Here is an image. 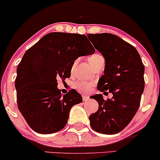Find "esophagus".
<instances>
[{
	"label": "esophagus",
	"instance_id": "34e87169",
	"mask_svg": "<svg viewBox=\"0 0 160 160\" xmlns=\"http://www.w3.org/2000/svg\"><path fill=\"white\" fill-rule=\"evenodd\" d=\"M88 99H89V97L85 96V95H83V96H82V100H83V102H86Z\"/></svg>",
	"mask_w": 160,
	"mask_h": 160
}]
</instances>
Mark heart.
I'll return each instance as SVG.
<instances>
[{"mask_svg": "<svg viewBox=\"0 0 160 160\" xmlns=\"http://www.w3.org/2000/svg\"><path fill=\"white\" fill-rule=\"evenodd\" d=\"M102 60H104V58L100 53H95L89 58V63L91 64L92 66L96 65V64H98L99 62L102 61ZM93 87H94V83L92 82L80 81L75 84V88L77 89V90L82 93L90 92L92 89H93Z\"/></svg>", "mask_w": 160, "mask_h": 160, "instance_id": "b5f03b06", "label": "heart"}]
</instances>
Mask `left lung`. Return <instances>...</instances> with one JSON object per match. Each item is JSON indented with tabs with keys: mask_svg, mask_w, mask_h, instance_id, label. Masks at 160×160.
I'll list each match as a JSON object with an SVG mask.
<instances>
[{
	"mask_svg": "<svg viewBox=\"0 0 160 160\" xmlns=\"http://www.w3.org/2000/svg\"><path fill=\"white\" fill-rule=\"evenodd\" d=\"M87 37L105 59L98 89L113 94L107 100L102 94L91 97L99 108L89 116L90 125L97 132L113 135L127 126L138 110L144 89V66L137 49L118 36L102 33Z\"/></svg>",
	"mask_w": 160,
	"mask_h": 160,
	"instance_id": "obj_1",
	"label": "left lung"
}]
</instances>
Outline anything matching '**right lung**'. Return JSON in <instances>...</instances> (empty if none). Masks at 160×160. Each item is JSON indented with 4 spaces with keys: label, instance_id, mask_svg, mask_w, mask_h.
I'll use <instances>...</instances> for the list:
<instances>
[{
    "label": "right lung",
    "instance_id": "obj_1",
    "mask_svg": "<svg viewBox=\"0 0 160 160\" xmlns=\"http://www.w3.org/2000/svg\"><path fill=\"white\" fill-rule=\"evenodd\" d=\"M95 51L86 35L51 32L25 52L15 86L18 108L34 131L51 134L65 127L71 108L82 99L74 89L62 95L57 82L71 77L78 57Z\"/></svg>",
    "mask_w": 160,
    "mask_h": 160
}]
</instances>
